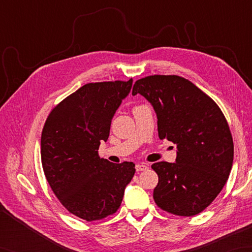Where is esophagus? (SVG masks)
Returning <instances> with one entry per match:
<instances>
[{
  "mask_svg": "<svg viewBox=\"0 0 252 252\" xmlns=\"http://www.w3.org/2000/svg\"><path fill=\"white\" fill-rule=\"evenodd\" d=\"M147 168L148 167H147L146 163H137L135 165V169H136L137 172H140V171H145Z\"/></svg>",
  "mask_w": 252,
  "mask_h": 252,
  "instance_id": "esophagus-1",
  "label": "esophagus"
}]
</instances>
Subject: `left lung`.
I'll return each mask as SVG.
<instances>
[{"instance_id":"1","label":"left lung","mask_w":252,"mask_h":252,"mask_svg":"<svg viewBox=\"0 0 252 252\" xmlns=\"http://www.w3.org/2000/svg\"><path fill=\"white\" fill-rule=\"evenodd\" d=\"M157 115L158 135L176 144L174 163L152 165L158 174L156 205L175 216L191 217L205 210L220 194L231 172L234 143L220 107L189 80L154 74L133 85Z\"/></svg>"}]
</instances>
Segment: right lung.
I'll list each match as a JSON object with an SVG mask.
<instances>
[{
	"mask_svg": "<svg viewBox=\"0 0 252 252\" xmlns=\"http://www.w3.org/2000/svg\"><path fill=\"white\" fill-rule=\"evenodd\" d=\"M129 81L88 83L52 109L41 135V160L53 192L67 210L91 222L119 209L126 186L135 173L133 162L112 163L98 156L101 141Z\"/></svg>",
	"mask_w": 252,
	"mask_h": 252,
	"instance_id": "1",
	"label": "right lung"
}]
</instances>
